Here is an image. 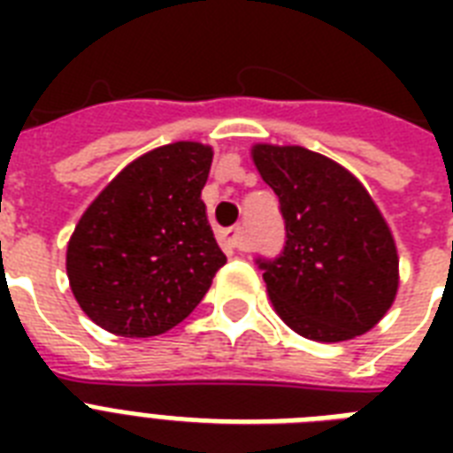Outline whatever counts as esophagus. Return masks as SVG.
I'll list each match as a JSON object with an SVG mask.
<instances>
[{
    "label": "esophagus",
    "mask_w": 453,
    "mask_h": 453,
    "mask_svg": "<svg viewBox=\"0 0 453 453\" xmlns=\"http://www.w3.org/2000/svg\"><path fill=\"white\" fill-rule=\"evenodd\" d=\"M223 242H226L230 249H237V251H247V237H244V227L242 226H233L223 230Z\"/></svg>",
    "instance_id": "esophagus-1"
}]
</instances>
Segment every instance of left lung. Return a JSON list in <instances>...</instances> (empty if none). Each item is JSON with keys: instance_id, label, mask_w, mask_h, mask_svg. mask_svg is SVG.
Instances as JSON below:
<instances>
[{"instance_id": "8db88e82", "label": "left lung", "mask_w": 453, "mask_h": 453, "mask_svg": "<svg viewBox=\"0 0 453 453\" xmlns=\"http://www.w3.org/2000/svg\"><path fill=\"white\" fill-rule=\"evenodd\" d=\"M261 178L280 197L287 242L263 270L287 326L319 343L362 336L397 294L400 258L366 188L329 157L301 145L251 148Z\"/></svg>"}]
</instances>
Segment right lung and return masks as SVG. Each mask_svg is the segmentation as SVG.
<instances>
[{"label":"right lung","mask_w":453,"mask_h":453,"mask_svg":"<svg viewBox=\"0 0 453 453\" xmlns=\"http://www.w3.org/2000/svg\"><path fill=\"white\" fill-rule=\"evenodd\" d=\"M213 150L178 141L124 166L67 242L80 308L110 334L148 338L183 322L226 265L202 202Z\"/></svg>","instance_id":"1"}]
</instances>
